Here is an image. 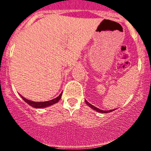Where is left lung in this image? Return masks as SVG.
I'll use <instances>...</instances> for the list:
<instances>
[{
    "mask_svg": "<svg viewBox=\"0 0 151 151\" xmlns=\"http://www.w3.org/2000/svg\"><path fill=\"white\" fill-rule=\"evenodd\" d=\"M85 103H86V104H87L88 106H90L91 108H92V109H93V110H96V111H97V112H99V113H110V112H113V110H107V111H104V110H100V109H98V108H97V107H95V106H93V105H91V104H89V103L88 102V101H86V100H85Z\"/></svg>",
    "mask_w": 151,
    "mask_h": 151,
    "instance_id": "obj_1",
    "label": "left lung"
}]
</instances>
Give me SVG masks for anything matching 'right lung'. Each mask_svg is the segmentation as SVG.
Segmentation results:
<instances>
[{
  "instance_id": "right-lung-1",
  "label": "right lung",
  "mask_w": 151,
  "mask_h": 151,
  "mask_svg": "<svg viewBox=\"0 0 151 151\" xmlns=\"http://www.w3.org/2000/svg\"><path fill=\"white\" fill-rule=\"evenodd\" d=\"M61 96H62V94H60L59 96H58V97H56V98H54V99L51 100V101H45V102H35V101H29V100H27L26 98H25V97H22V96H21V97H22V99H23V101H25V102L27 103L28 104L30 105V106H32V107L44 108V107H46V106H50V105L54 104H56V103L58 102V101L60 100Z\"/></svg>"
}]
</instances>
